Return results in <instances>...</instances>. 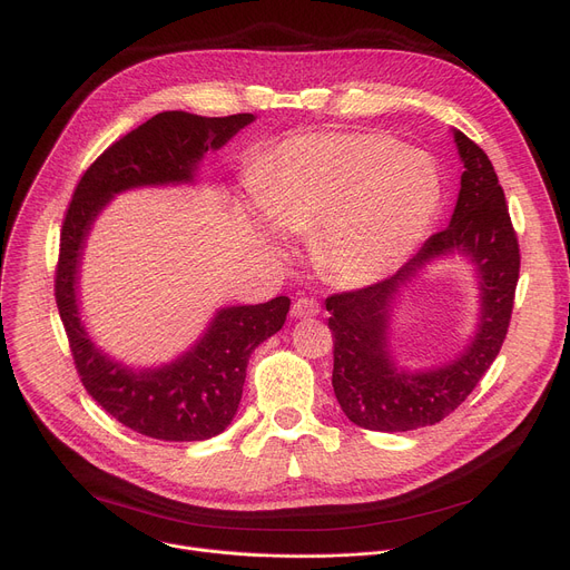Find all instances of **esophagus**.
<instances>
[{"mask_svg":"<svg viewBox=\"0 0 570 570\" xmlns=\"http://www.w3.org/2000/svg\"><path fill=\"white\" fill-rule=\"evenodd\" d=\"M321 312V305L316 297H309V295H301L297 301L293 303L291 307V316L293 318H305V316H316Z\"/></svg>","mask_w":570,"mask_h":570,"instance_id":"1","label":"esophagus"}]
</instances>
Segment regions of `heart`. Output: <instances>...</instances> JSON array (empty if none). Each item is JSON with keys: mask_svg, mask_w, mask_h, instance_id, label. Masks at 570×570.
Returning a JSON list of instances; mask_svg holds the SVG:
<instances>
[{"mask_svg": "<svg viewBox=\"0 0 570 570\" xmlns=\"http://www.w3.org/2000/svg\"><path fill=\"white\" fill-rule=\"evenodd\" d=\"M275 226L314 228V254L346 284L391 277L421 247L443 198L436 164L385 134L288 138L252 177Z\"/></svg>", "mask_w": 570, "mask_h": 570, "instance_id": "obj_1", "label": "heart"}]
</instances>
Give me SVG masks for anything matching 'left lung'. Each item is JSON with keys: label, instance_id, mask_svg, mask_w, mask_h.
Segmentation results:
<instances>
[{"label": "left lung", "instance_id": "8db88e82", "mask_svg": "<svg viewBox=\"0 0 570 570\" xmlns=\"http://www.w3.org/2000/svg\"><path fill=\"white\" fill-rule=\"evenodd\" d=\"M464 164L451 224L434 233L397 275L325 301L335 340L333 387L351 423L374 432H409L453 413L490 370L505 340L520 277V245L492 161L471 138L453 131ZM466 255L482 286V316L472 342L451 364L423 373L394 365L386 348L399 291L436 257Z\"/></svg>", "mask_w": 570, "mask_h": 570}]
</instances>
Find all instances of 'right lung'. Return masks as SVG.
Listing matches in <instances>:
<instances>
[{
    "instance_id": "obj_1",
    "label": "right lung",
    "mask_w": 570,
    "mask_h": 570,
    "mask_svg": "<svg viewBox=\"0 0 570 570\" xmlns=\"http://www.w3.org/2000/svg\"><path fill=\"white\" fill-rule=\"evenodd\" d=\"M254 122L252 112L200 117L166 110L115 140L73 191L59 235L55 301L85 391L129 430L161 441H203L222 434L243 400L254 348L282 331L291 301L219 309L205 335L170 365L134 370L115 363L87 337L78 312V267L85 239L108 200L127 189L194 183L209 149L224 147Z\"/></svg>"
}]
</instances>
